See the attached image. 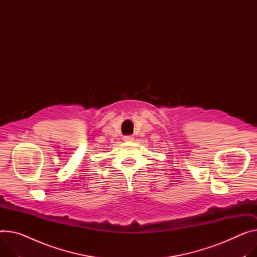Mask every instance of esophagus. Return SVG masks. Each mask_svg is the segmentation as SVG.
Wrapping results in <instances>:
<instances>
[{
  "label": "esophagus",
  "instance_id": "34e87169",
  "mask_svg": "<svg viewBox=\"0 0 257 257\" xmlns=\"http://www.w3.org/2000/svg\"><path fill=\"white\" fill-rule=\"evenodd\" d=\"M123 140H124L125 142L133 141V140H134V137H133V136H124V137H123Z\"/></svg>",
  "mask_w": 257,
  "mask_h": 257
}]
</instances>
